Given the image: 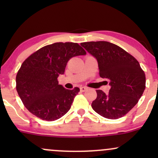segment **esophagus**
I'll use <instances>...</instances> for the list:
<instances>
[{
    "label": "esophagus",
    "instance_id": "esophagus-1",
    "mask_svg": "<svg viewBox=\"0 0 158 158\" xmlns=\"http://www.w3.org/2000/svg\"><path fill=\"white\" fill-rule=\"evenodd\" d=\"M87 88H88L87 87H80V90L81 92H84L87 90Z\"/></svg>",
    "mask_w": 158,
    "mask_h": 158
}]
</instances>
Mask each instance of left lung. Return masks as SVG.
Wrapping results in <instances>:
<instances>
[{"label":"left lung","mask_w":158,"mask_h":158,"mask_svg":"<svg viewBox=\"0 0 158 158\" xmlns=\"http://www.w3.org/2000/svg\"><path fill=\"white\" fill-rule=\"evenodd\" d=\"M97 59L100 77L109 80L110 89L106 94L97 90L92 108L107 119L125 116L138 102L146 88V75L138 61L117 45L108 41L81 44Z\"/></svg>","instance_id":"8db88e82"}]
</instances>
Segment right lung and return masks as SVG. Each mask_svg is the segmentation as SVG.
I'll use <instances>...</instances> for the list:
<instances>
[{
  "label": "right lung",
  "mask_w": 158,
  "mask_h": 158,
  "mask_svg": "<svg viewBox=\"0 0 158 158\" xmlns=\"http://www.w3.org/2000/svg\"><path fill=\"white\" fill-rule=\"evenodd\" d=\"M86 52L77 43L57 42L40 48L25 59L16 75V90L30 113L47 121L61 118L70 109L79 88L59 85L68 61Z\"/></svg>",
  "instance_id": "obj_1"
}]
</instances>
